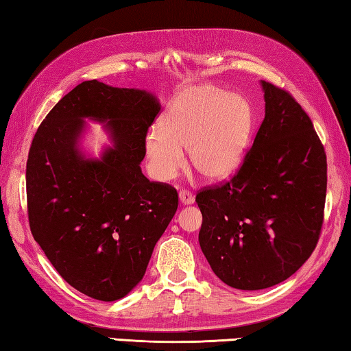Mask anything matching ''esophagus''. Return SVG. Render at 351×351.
I'll return each mask as SVG.
<instances>
[{"instance_id":"34e87169","label":"esophagus","mask_w":351,"mask_h":351,"mask_svg":"<svg viewBox=\"0 0 351 351\" xmlns=\"http://www.w3.org/2000/svg\"><path fill=\"white\" fill-rule=\"evenodd\" d=\"M180 201H181V204H184V206H190V204H193L195 198H193L192 193L187 192V190H181V192H180Z\"/></svg>"}]
</instances>
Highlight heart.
Wrapping results in <instances>:
<instances>
[{"label": "heart", "instance_id": "b5f03b06", "mask_svg": "<svg viewBox=\"0 0 351 351\" xmlns=\"http://www.w3.org/2000/svg\"><path fill=\"white\" fill-rule=\"evenodd\" d=\"M255 125L252 105L215 85L184 88L170 100L161 125L144 136L150 175L167 182L190 164L207 181L219 182L241 169Z\"/></svg>", "mask_w": 351, "mask_h": 351}]
</instances>
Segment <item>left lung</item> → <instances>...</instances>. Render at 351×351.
Segmentation results:
<instances>
[{"instance_id":"1","label":"left lung","mask_w":351,"mask_h":351,"mask_svg":"<svg viewBox=\"0 0 351 351\" xmlns=\"http://www.w3.org/2000/svg\"><path fill=\"white\" fill-rule=\"evenodd\" d=\"M265 119L232 180L197 195L199 246L229 287L271 288L287 280L317 245L326 197V156L302 106L260 82Z\"/></svg>"}]
</instances>
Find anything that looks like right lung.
Wrapping results in <instances>:
<instances>
[{
  "mask_svg": "<svg viewBox=\"0 0 351 351\" xmlns=\"http://www.w3.org/2000/svg\"><path fill=\"white\" fill-rule=\"evenodd\" d=\"M161 110L153 93L86 80L41 122L26 165L31 232L71 287L104 302L144 277L178 209L176 190L142 173L144 136ZM86 120L112 144L94 158L81 145Z\"/></svg>",
  "mask_w": 351,
  "mask_h": 351,
  "instance_id": "add662e5",
  "label": "right lung"
}]
</instances>
